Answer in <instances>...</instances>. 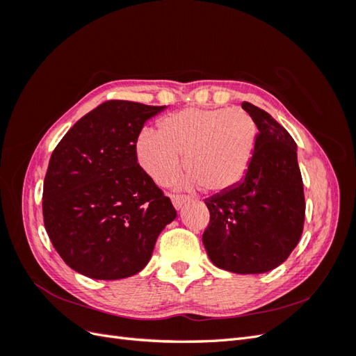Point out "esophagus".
Instances as JSON below:
<instances>
[{
    "label": "esophagus",
    "mask_w": 356,
    "mask_h": 356,
    "mask_svg": "<svg viewBox=\"0 0 356 356\" xmlns=\"http://www.w3.org/2000/svg\"><path fill=\"white\" fill-rule=\"evenodd\" d=\"M170 199H172V203H174V207L177 209H179L182 204L190 200V197L186 196V195H170Z\"/></svg>",
    "instance_id": "esophagus-1"
}]
</instances>
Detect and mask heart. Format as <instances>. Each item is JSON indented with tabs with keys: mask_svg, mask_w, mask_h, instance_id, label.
I'll use <instances>...</instances> for the list:
<instances>
[{
	"mask_svg": "<svg viewBox=\"0 0 356 356\" xmlns=\"http://www.w3.org/2000/svg\"><path fill=\"white\" fill-rule=\"evenodd\" d=\"M258 141L255 118L243 108H182L161 118L160 131L143 127L135 149L157 184L169 186L184 154L190 187L222 191L246 175Z\"/></svg>",
	"mask_w": 356,
	"mask_h": 356,
	"instance_id": "obj_1",
	"label": "heart"
}]
</instances>
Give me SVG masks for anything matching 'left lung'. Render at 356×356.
Wrapping results in <instances>:
<instances>
[{"mask_svg":"<svg viewBox=\"0 0 356 356\" xmlns=\"http://www.w3.org/2000/svg\"><path fill=\"white\" fill-rule=\"evenodd\" d=\"M242 108L260 132L255 152L242 182L204 200L211 217L202 241L217 267L264 273L286 260L303 233V179L285 127L250 102Z\"/></svg>","mask_w":356,"mask_h":356,"instance_id":"8db88e82","label":"left lung"}]
</instances>
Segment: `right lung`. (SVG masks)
Masks as SVG:
<instances>
[{
    "mask_svg": "<svg viewBox=\"0 0 356 356\" xmlns=\"http://www.w3.org/2000/svg\"><path fill=\"white\" fill-rule=\"evenodd\" d=\"M165 106L106 101L83 115L53 149L42 218L58 254L88 277L141 272L157 236L174 221L170 199L139 166L135 143Z\"/></svg>",
    "mask_w": 356,
    "mask_h": 356,
    "instance_id": "obj_1",
    "label": "right lung"
}]
</instances>
